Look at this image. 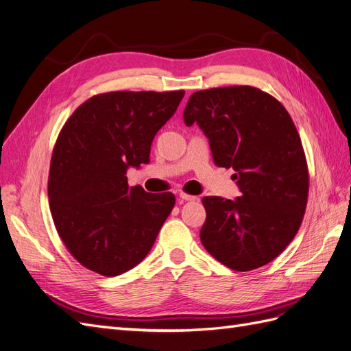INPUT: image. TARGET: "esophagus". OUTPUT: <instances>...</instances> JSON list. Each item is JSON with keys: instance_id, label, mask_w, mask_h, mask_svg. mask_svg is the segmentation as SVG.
Instances as JSON below:
<instances>
[{"instance_id": "obj_1", "label": "esophagus", "mask_w": 351, "mask_h": 351, "mask_svg": "<svg viewBox=\"0 0 351 351\" xmlns=\"http://www.w3.org/2000/svg\"><path fill=\"white\" fill-rule=\"evenodd\" d=\"M178 196H180V199H182V200H196V199H197L196 196H192V195H187V193H183V192H182V193H180Z\"/></svg>"}]
</instances>
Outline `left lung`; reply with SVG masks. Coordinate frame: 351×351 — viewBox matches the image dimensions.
<instances>
[{"instance_id":"left-lung-1","label":"left lung","mask_w":351,"mask_h":351,"mask_svg":"<svg viewBox=\"0 0 351 351\" xmlns=\"http://www.w3.org/2000/svg\"><path fill=\"white\" fill-rule=\"evenodd\" d=\"M208 137L217 167L232 168L234 200L205 196V249L236 271L274 261L300 228L309 174L300 136L282 105L252 86L199 90L183 114Z\"/></svg>"}]
</instances>
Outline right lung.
<instances>
[{
	"instance_id": "add662e5",
	"label": "right lung",
	"mask_w": 351,
	"mask_h": 351,
	"mask_svg": "<svg viewBox=\"0 0 351 351\" xmlns=\"http://www.w3.org/2000/svg\"><path fill=\"white\" fill-rule=\"evenodd\" d=\"M184 97L174 92H110L73 112L51 159L48 196L66 247L105 277L134 268L152 249L176 197L130 187L127 169L149 162L158 130Z\"/></svg>"
}]
</instances>
